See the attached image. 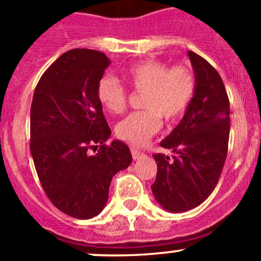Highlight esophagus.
I'll return each mask as SVG.
<instances>
[{"label":"esophagus","mask_w":261,"mask_h":261,"mask_svg":"<svg viewBox=\"0 0 261 261\" xmlns=\"http://www.w3.org/2000/svg\"><path fill=\"white\" fill-rule=\"evenodd\" d=\"M131 154H133L134 160H138V159H140L141 156H143L144 152L140 151V150H138L136 147H131Z\"/></svg>","instance_id":"esophagus-1"}]
</instances>
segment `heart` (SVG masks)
Wrapping results in <instances>:
<instances>
[{"mask_svg":"<svg viewBox=\"0 0 261 261\" xmlns=\"http://www.w3.org/2000/svg\"><path fill=\"white\" fill-rule=\"evenodd\" d=\"M126 83L143 92L141 107L116 125L118 139L134 146L147 143L159 131L162 117L173 121L186 112L196 92V78L189 68L183 65L170 68L156 60H143L131 64L122 72ZM99 103L110 114H122L127 105V91L117 78L103 75L96 87Z\"/></svg>","mask_w":261,"mask_h":261,"instance_id":"1","label":"heart"}]
</instances>
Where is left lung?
Segmentation results:
<instances>
[{
    "label": "left lung",
    "mask_w": 261,
    "mask_h": 261,
    "mask_svg": "<svg viewBox=\"0 0 261 261\" xmlns=\"http://www.w3.org/2000/svg\"><path fill=\"white\" fill-rule=\"evenodd\" d=\"M196 92L177 127L160 143L172 159L154 154L156 178L151 186L158 203L168 212H186L208 198L225 164L230 135V102L217 70L188 51Z\"/></svg>",
    "instance_id": "8db88e82"
}]
</instances>
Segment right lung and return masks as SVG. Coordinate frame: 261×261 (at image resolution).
Wrapping results in <instances>:
<instances>
[{"instance_id":"1","label":"right lung","mask_w":261,"mask_h":261,"mask_svg":"<svg viewBox=\"0 0 261 261\" xmlns=\"http://www.w3.org/2000/svg\"><path fill=\"white\" fill-rule=\"evenodd\" d=\"M110 63L97 50L64 53L41 75L31 103L30 151L39 180L51 203L78 220L102 212L112 177L133 160L122 141L105 144L111 130L96 87ZM92 148L99 150L92 154Z\"/></svg>"}]
</instances>
